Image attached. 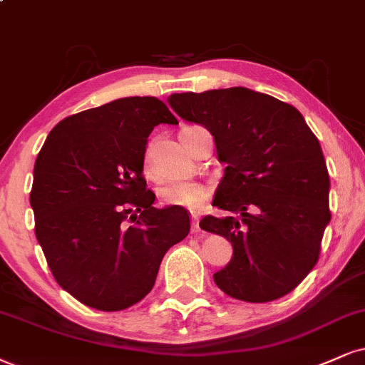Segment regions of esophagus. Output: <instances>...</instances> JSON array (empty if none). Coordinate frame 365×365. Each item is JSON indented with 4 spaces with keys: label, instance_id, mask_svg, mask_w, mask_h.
<instances>
[{
    "label": "esophagus",
    "instance_id": "esophagus-1",
    "mask_svg": "<svg viewBox=\"0 0 365 365\" xmlns=\"http://www.w3.org/2000/svg\"><path fill=\"white\" fill-rule=\"evenodd\" d=\"M191 230L195 233L200 232V217L197 215H192L191 217Z\"/></svg>",
    "mask_w": 365,
    "mask_h": 365
}]
</instances>
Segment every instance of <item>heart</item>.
Listing matches in <instances>:
<instances>
[{
	"mask_svg": "<svg viewBox=\"0 0 365 365\" xmlns=\"http://www.w3.org/2000/svg\"><path fill=\"white\" fill-rule=\"evenodd\" d=\"M208 196V187L197 182H173L160 190V200L165 205L181 206L187 210H200L206 203Z\"/></svg>",
	"mask_w": 365,
	"mask_h": 365,
	"instance_id": "1",
	"label": "heart"
}]
</instances>
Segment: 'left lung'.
Segmentation results:
<instances>
[{
  "instance_id": "left-lung-1",
  "label": "left lung",
  "mask_w": 365,
  "mask_h": 365,
  "mask_svg": "<svg viewBox=\"0 0 365 365\" xmlns=\"http://www.w3.org/2000/svg\"><path fill=\"white\" fill-rule=\"evenodd\" d=\"M169 105L210 130L227 164L213 205L230 217L200 222L233 247L215 282L247 303L282 298L317 265L331 218L317 135L294 106L247 88L174 93Z\"/></svg>"
}]
</instances>
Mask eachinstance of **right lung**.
Listing matches in <instances>:
<instances>
[{"label": "right lung", "instance_id": "obj_1", "mask_svg": "<svg viewBox=\"0 0 365 365\" xmlns=\"http://www.w3.org/2000/svg\"><path fill=\"white\" fill-rule=\"evenodd\" d=\"M160 123H178L165 103L121 98L58 121L35 160L30 205L52 276L100 312L145 298L165 252L190 233L191 215L154 208L142 174Z\"/></svg>", "mask_w": 365, "mask_h": 365}]
</instances>
